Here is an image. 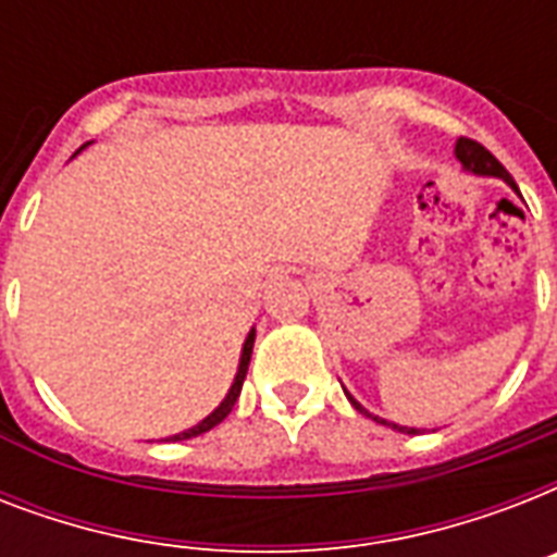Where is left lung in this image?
I'll list each match as a JSON object with an SVG mask.
<instances>
[{
	"mask_svg": "<svg viewBox=\"0 0 557 557\" xmlns=\"http://www.w3.org/2000/svg\"><path fill=\"white\" fill-rule=\"evenodd\" d=\"M457 159L462 161V168H468V170H471V173H480V176H500L503 182H509V185L515 187V190H518V185H515V178L509 176V170L503 168L500 161L494 159L492 152L485 150V147L480 141H474V138H459V141H457ZM349 401L356 405L358 413L370 416L364 410V407L358 405L356 398L349 396ZM372 419H375V422H384V419H379V416H372ZM393 428H396V431H405V433H419V431H416V428H398V424H393Z\"/></svg>",
	"mask_w": 557,
	"mask_h": 557,
	"instance_id": "8db88e82",
	"label": "left lung"
}]
</instances>
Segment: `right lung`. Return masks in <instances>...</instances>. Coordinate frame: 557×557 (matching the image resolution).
Listing matches in <instances>:
<instances>
[{
	"mask_svg": "<svg viewBox=\"0 0 557 557\" xmlns=\"http://www.w3.org/2000/svg\"><path fill=\"white\" fill-rule=\"evenodd\" d=\"M251 349H253V332H251V335H248V338H245L243 358H239V370H236V379H234V384H231V389H227L225 401H222V405H219L216 410H213V413L208 416V419H201V422L196 424V428H190V431H185V433H176V436H173V442L190 440V436H199V433L210 431V428H216V424L222 422V419H225L227 413H231V407L236 405V398H239V389H243L245 372H248V361H251Z\"/></svg>",
	"mask_w": 557,
	"mask_h": 557,
	"instance_id": "add662e5",
	"label": "right lung"
}]
</instances>
